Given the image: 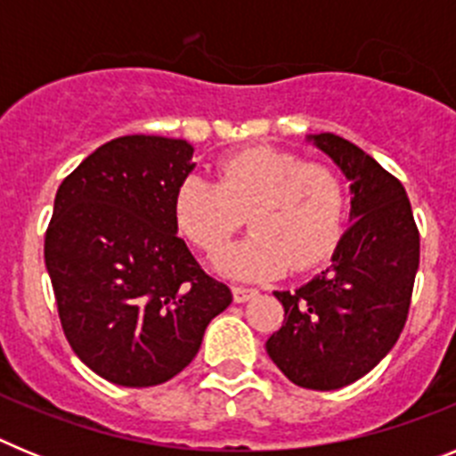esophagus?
I'll use <instances>...</instances> for the list:
<instances>
[{
    "mask_svg": "<svg viewBox=\"0 0 456 456\" xmlns=\"http://www.w3.org/2000/svg\"><path fill=\"white\" fill-rule=\"evenodd\" d=\"M257 294V289H251V288H232V299H235V304H244V301L253 299Z\"/></svg>",
    "mask_w": 456,
    "mask_h": 456,
    "instance_id": "obj_1",
    "label": "esophagus"
}]
</instances>
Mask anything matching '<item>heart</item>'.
<instances>
[{
	"mask_svg": "<svg viewBox=\"0 0 456 456\" xmlns=\"http://www.w3.org/2000/svg\"><path fill=\"white\" fill-rule=\"evenodd\" d=\"M345 205V184L333 168L260 146L225 157L216 183L184 178L173 212L180 231L208 256L231 241L247 215L253 232L221 253L216 267L257 281L324 263L340 241Z\"/></svg>",
	"mask_w": 456,
	"mask_h": 456,
	"instance_id": "b5f03b06",
	"label": "heart"
}]
</instances>
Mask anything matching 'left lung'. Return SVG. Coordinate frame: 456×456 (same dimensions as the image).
I'll return each instance as SVG.
<instances>
[{
	"mask_svg": "<svg viewBox=\"0 0 456 456\" xmlns=\"http://www.w3.org/2000/svg\"><path fill=\"white\" fill-rule=\"evenodd\" d=\"M305 141L347 178L349 228L331 267L292 292H273L285 320L267 340V354L292 384L338 390L365 377L400 338L420 263V235L404 187L377 159L331 132Z\"/></svg>",
	"mask_w": 456,
	"mask_h": 456,
	"instance_id": "8db88e82",
	"label": "left lung"
}]
</instances>
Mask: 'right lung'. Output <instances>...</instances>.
I'll return each instance as SVG.
<instances>
[{"mask_svg":"<svg viewBox=\"0 0 456 456\" xmlns=\"http://www.w3.org/2000/svg\"><path fill=\"white\" fill-rule=\"evenodd\" d=\"M191 157L184 139L118 136L56 191L45 267L63 333L116 386L148 388L183 372L232 301L178 237L173 200Z\"/></svg>","mask_w":456,"mask_h":456,"instance_id":"1","label":"right lung"}]
</instances>
